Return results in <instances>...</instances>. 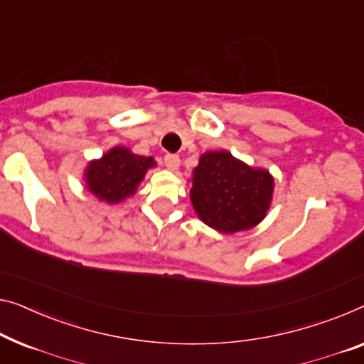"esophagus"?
Returning a JSON list of instances; mask_svg holds the SVG:
<instances>
[{"label":"esophagus","mask_w":364,"mask_h":364,"mask_svg":"<svg viewBox=\"0 0 364 364\" xmlns=\"http://www.w3.org/2000/svg\"><path fill=\"white\" fill-rule=\"evenodd\" d=\"M164 164L168 170H176V168L180 166V156L175 154H166L164 156Z\"/></svg>","instance_id":"1"}]
</instances>
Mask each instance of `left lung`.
<instances>
[{
    "instance_id": "1",
    "label": "left lung",
    "mask_w": 364,
    "mask_h": 364,
    "mask_svg": "<svg viewBox=\"0 0 364 364\" xmlns=\"http://www.w3.org/2000/svg\"><path fill=\"white\" fill-rule=\"evenodd\" d=\"M273 178L235 160L229 151H208L193 171L191 200L199 219L224 234L252 229L267 215Z\"/></svg>"
}]
</instances>
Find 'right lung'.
Returning <instances> with one entry per match:
<instances>
[{
    "instance_id": "right-lung-1",
    "label": "right lung",
    "mask_w": 364,
    "mask_h": 364,
    "mask_svg": "<svg viewBox=\"0 0 364 364\" xmlns=\"http://www.w3.org/2000/svg\"><path fill=\"white\" fill-rule=\"evenodd\" d=\"M155 161L151 156H140L132 151L116 147L102 155L101 160L91 161L86 170L90 191L107 203H119L135 193L137 184Z\"/></svg>"
}]
</instances>
